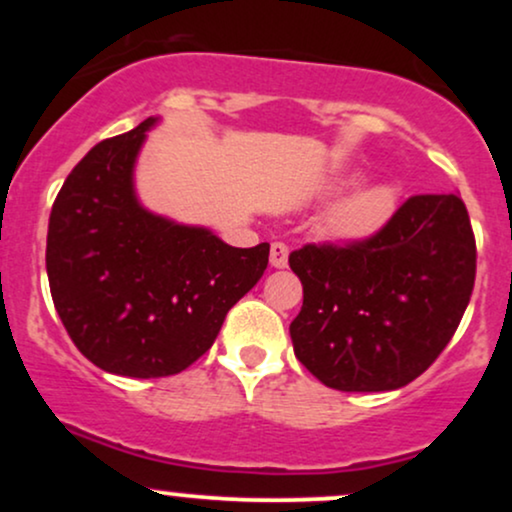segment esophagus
Here are the masks:
<instances>
[{
    "mask_svg": "<svg viewBox=\"0 0 512 512\" xmlns=\"http://www.w3.org/2000/svg\"><path fill=\"white\" fill-rule=\"evenodd\" d=\"M269 262H272L274 269H284L289 264V248L284 243H272V250H269Z\"/></svg>",
    "mask_w": 512,
    "mask_h": 512,
    "instance_id": "34e87169",
    "label": "esophagus"
}]
</instances>
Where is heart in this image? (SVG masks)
Returning <instances> with one entry per match:
<instances>
[{"instance_id": "b5f03b06", "label": "heart", "mask_w": 512, "mask_h": 512, "mask_svg": "<svg viewBox=\"0 0 512 512\" xmlns=\"http://www.w3.org/2000/svg\"><path fill=\"white\" fill-rule=\"evenodd\" d=\"M361 182V173L339 175L325 182L322 195H339ZM399 204V190L392 182L378 180L361 185L327 211L320 223V236L334 245H361L383 233Z\"/></svg>"}]
</instances>
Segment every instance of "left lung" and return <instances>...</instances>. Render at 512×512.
Wrapping results in <instances>:
<instances>
[{"instance_id": "left-lung-1", "label": "left lung", "mask_w": 512, "mask_h": 512, "mask_svg": "<svg viewBox=\"0 0 512 512\" xmlns=\"http://www.w3.org/2000/svg\"><path fill=\"white\" fill-rule=\"evenodd\" d=\"M289 264L303 284L291 322L296 358L342 392L397 390L419 378L460 325L477 245L457 195L409 197L361 245H305Z\"/></svg>"}]
</instances>
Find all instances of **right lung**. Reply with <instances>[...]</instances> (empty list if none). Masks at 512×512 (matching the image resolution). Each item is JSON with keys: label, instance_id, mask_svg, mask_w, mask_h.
<instances>
[{"label": "right lung", "instance_id": "obj_1", "mask_svg": "<svg viewBox=\"0 0 512 512\" xmlns=\"http://www.w3.org/2000/svg\"><path fill=\"white\" fill-rule=\"evenodd\" d=\"M156 125L149 117L76 163L52 204L45 250L52 301L76 349L127 378L192 366L269 262V243L231 248L139 202L134 166Z\"/></svg>", "mask_w": 512, "mask_h": 512}]
</instances>
